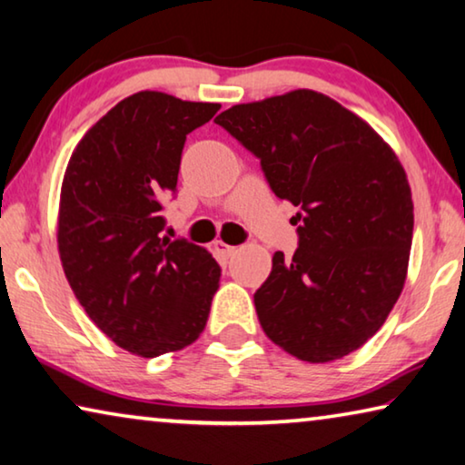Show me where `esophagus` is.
Here are the masks:
<instances>
[{
  "instance_id": "esophagus-1",
  "label": "esophagus",
  "mask_w": 465,
  "mask_h": 465,
  "mask_svg": "<svg viewBox=\"0 0 465 465\" xmlns=\"http://www.w3.org/2000/svg\"><path fill=\"white\" fill-rule=\"evenodd\" d=\"M213 248H215V252H219L221 256H225V259H230V256H233L235 252H238V246L223 244V242H221V240H217L215 244H213Z\"/></svg>"
}]
</instances>
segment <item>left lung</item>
<instances>
[{"mask_svg": "<svg viewBox=\"0 0 465 465\" xmlns=\"http://www.w3.org/2000/svg\"><path fill=\"white\" fill-rule=\"evenodd\" d=\"M215 124L298 206L296 252H275L254 293L262 331L306 362L348 356L382 327L408 272L414 204L400 159L364 120L306 88L233 105Z\"/></svg>", "mask_w": 465, "mask_h": 465, "instance_id": "8db88e82", "label": "left lung"}]
</instances>
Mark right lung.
I'll return each instance as SVG.
<instances>
[{
	"label": "right lung",
	"instance_id": "obj_1",
	"mask_svg": "<svg viewBox=\"0 0 465 465\" xmlns=\"http://www.w3.org/2000/svg\"><path fill=\"white\" fill-rule=\"evenodd\" d=\"M221 109L157 91L124 99L86 132L65 169L57 246L68 283L114 343L143 358L196 341L221 267L161 235L190 132Z\"/></svg>",
	"mask_w": 465,
	"mask_h": 465
}]
</instances>
